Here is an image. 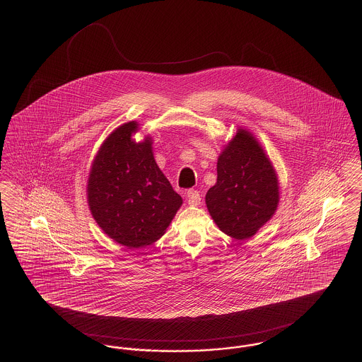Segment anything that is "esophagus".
Returning a JSON list of instances; mask_svg holds the SVG:
<instances>
[{
    "label": "esophagus",
    "mask_w": 362,
    "mask_h": 362,
    "mask_svg": "<svg viewBox=\"0 0 362 362\" xmlns=\"http://www.w3.org/2000/svg\"><path fill=\"white\" fill-rule=\"evenodd\" d=\"M186 197H187V202H189V205H191V206H197V205L201 204V195L195 189H189L186 192Z\"/></svg>",
    "instance_id": "34e87169"
}]
</instances>
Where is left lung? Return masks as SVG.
Here are the masks:
<instances>
[{
	"instance_id": "8db88e82",
	"label": "left lung",
	"mask_w": 362,
	"mask_h": 362,
	"mask_svg": "<svg viewBox=\"0 0 362 362\" xmlns=\"http://www.w3.org/2000/svg\"><path fill=\"white\" fill-rule=\"evenodd\" d=\"M279 198L273 161L258 138L236 126L217 158V182L205 197L209 214L225 235L247 240L273 218Z\"/></svg>"
}]
</instances>
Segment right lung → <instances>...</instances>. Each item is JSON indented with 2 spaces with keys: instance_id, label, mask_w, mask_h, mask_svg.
Returning a JSON list of instances; mask_svg holds the SVG:
<instances>
[{
  "instance_id": "right-lung-1",
  "label": "right lung",
  "mask_w": 362,
  "mask_h": 362,
  "mask_svg": "<svg viewBox=\"0 0 362 362\" xmlns=\"http://www.w3.org/2000/svg\"><path fill=\"white\" fill-rule=\"evenodd\" d=\"M139 123L114 129L92 160L86 180L90 214L121 245L142 248L158 240L182 206V197L158 168L153 138H134Z\"/></svg>"
}]
</instances>
